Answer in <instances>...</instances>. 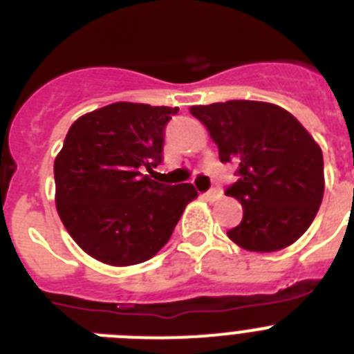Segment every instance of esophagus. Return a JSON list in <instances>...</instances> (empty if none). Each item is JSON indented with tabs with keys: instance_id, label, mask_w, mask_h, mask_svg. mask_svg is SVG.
Here are the masks:
<instances>
[{
	"instance_id": "esophagus-1",
	"label": "esophagus",
	"mask_w": 354,
	"mask_h": 354,
	"mask_svg": "<svg viewBox=\"0 0 354 354\" xmlns=\"http://www.w3.org/2000/svg\"><path fill=\"white\" fill-rule=\"evenodd\" d=\"M205 198L209 200V202H214V200H218L221 196V192L218 189V187H212V189H209L207 193H204Z\"/></svg>"
}]
</instances>
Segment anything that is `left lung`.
Listing matches in <instances>:
<instances>
[{
    "label": "left lung",
    "instance_id": "left-lung-1",
    "mask_svg": "<svg viewBox=\"0 0 354 354\" xmlns=\"http://www.w3.org/2000/svg\"><path fill=\"white\" fill-rule=\"evenodd\" d=\"M209 129L221 162H236L225 189L243 205L227 236L250 252H277L310 227L324 193L323 152L289 111L259 101L192 106Z\"/></svg>",
    "mask_w": 354,
    "mask_h": 354
}]
</instances>
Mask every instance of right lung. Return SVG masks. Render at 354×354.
I'll return each instance as SVG.
<instances>
[{
  "label": "right lung",
  "instance_id": "add662e5",
  "mask_svg": "<svg viewBox=\"0 0 354 354\" xmlns=\"http://www.w3.org/2000/svg\"><path fill=\"white\" fill-rule=\"evenodd\" d=\"M179 108L115 102L77 118L55 159L56 209L84 252L109 266L152 259L198 193L142 174L162 161Z\"/></svg>",
  "mask_w": 354,
  "mask_h": 354
}]
</instances>
